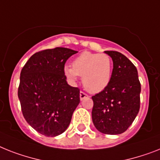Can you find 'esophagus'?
Returning <instances> with one entry per match:
<instances>
[{
	"label": "esophagus",
	"mask_w": 160,
	"mask_h": 160,
	"mask_svg": "<svg viewBox=\"0 0 160 160\" xmlns=\"http://www.w3.org/2000/svg\"><path fill=\"white\" fill-rule=\"evenodd\" d=\"M87 97H88V94H86L85 92H80V100H81V101L84 100V99L87 98Z\"/></svg>",
	"instance_id": "obj_1"
}]
</instances>
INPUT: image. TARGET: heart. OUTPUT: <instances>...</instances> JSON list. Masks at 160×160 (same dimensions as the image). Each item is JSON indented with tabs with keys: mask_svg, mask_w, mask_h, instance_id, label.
<instances>
[{
	"mask_svg": "<svg viewBox=\"0 0 160 160\" xmlns=\"http://www.w3.org/2000/svg\"><path fill=\"white\" fill-rule=\"evenodd\" d=\"M113 67V60L109 55L84 51L73 59L72 67H64V73L72 82L81 76L84 88L92 93H97L109 85Z\"/></svg>",
	"mask_w": 160,
	"mask_h": 160,
	"instance_id": "b5f03b06",
	"label": "heart"
}]
</instances>
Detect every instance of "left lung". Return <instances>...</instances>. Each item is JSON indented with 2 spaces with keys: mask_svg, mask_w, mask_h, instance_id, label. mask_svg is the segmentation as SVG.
I'll use <instances>...</instances> for the list:
<instances>
[{
  "mask_svg": "<svg viewBox=\"0 0 160 160\" xmlns=\"http://www.w3.org/2000/svg\"><path fill=\"white\" fill-rule=\"evenodd\" d=\"M105 52L112 58L113 72L109 85L92 97V121L99 132L117 135L128 128L139 112L141 83L136 66L124 55Z\"/></svg>",
  "mask_w": 160,
  "mask_h": 160,
  "instance_id": "1",
  "label": "left lung"
}]
</instances>
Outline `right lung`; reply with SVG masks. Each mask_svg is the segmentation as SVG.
I'll list each match as a JSON object with an SVG mask.
<instances>
[{"instance_id":"1","label":"right lung","mask_w":160,"mask_h":160,"mask_svg":"<svg viewBox=\"0 0 160 160\" xmlns=\"http://www.w3.org/2000/svg\"><path fill=\"white\" fill-rule=\"evenodd\" d=\"M78 51L55 47L32 55L22 68L18 96L28 123L46 137L67 129L80 102V90L67 83L65 62Z\"/></svg>"}]
</instances>
